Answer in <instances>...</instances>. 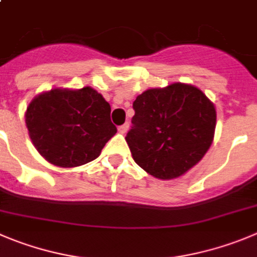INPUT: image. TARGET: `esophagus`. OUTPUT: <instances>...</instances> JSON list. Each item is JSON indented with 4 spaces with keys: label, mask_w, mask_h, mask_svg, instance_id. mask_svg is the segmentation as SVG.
Masks as SVG:
<instances>
[{
    "label": "esophagus",
    "mask_w": 257,
    "mask_h": 257,
    "mask_svg": "<svg viewBox=\"0 0 257 257\" xmlns=\"http://www.w3.org/2000/svg\"><path fill=\"white\" fill-rule=\"evenodd\" d=\"M128 128H129V123H124L123 125H120L119 128H117V131H119V133L125 134L126 131H128Z\"/></svg>",
    "instance_id": "obj_1"
}]
</instances>
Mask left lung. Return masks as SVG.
<instances>
[{
    "instance_id": "1",
    "label": "left lung",
    "mask_w": 257,
    "mask_h": 257,
    "mask_svg": "<svg viewBox=\"0 0 257 257\" xmlns=\"http://www.w3.org/2000/svg\"><path fill=\"white\" fill-rule=\"evenodd\" d=\"M125 141L138 166L162 180L185 174L207 153L214 136V105L199 88L172 83L133 102Z\"/></svg>"
}]
</instances>
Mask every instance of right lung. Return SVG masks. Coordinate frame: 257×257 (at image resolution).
<instances>
[{"label":"right lung","instance_id":"1","mask_svg":"<svg viewBox=\"0 0 257 257\" xmlns=\"http://www.w3.org/2000/svg\"><path fill=\"white\" fill-rule=\"evenodd\" d=\"M110 105L91 87L52 90L26 110V126L35 148L50 164L76 167L99 157L116 133Z\"/></svg>","mask_w":257,"mask_h":257}]
</instances>
